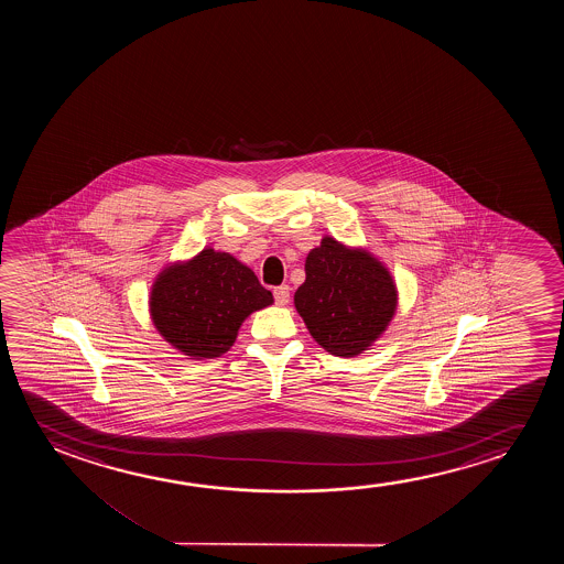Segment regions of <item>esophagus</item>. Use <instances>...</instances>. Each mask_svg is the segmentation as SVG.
<instances>
[{
  "mask_svg": "<svg viewBox=\"0 0 564 564\" xmlns=\"http://www.w3.org/2000/svg\"><path fill=\"white\" fill-rule=\"evenodd\" d=\"M273 299H275V304H279V306L289 304V299H291V289H289V285L275 286V289H273Z\"/></svg>",
  "mask_w": 564,
  "mask_h": 564,
  "instance_id": "esophagus-1",
  "label": "esophagus"
}]
</instances>
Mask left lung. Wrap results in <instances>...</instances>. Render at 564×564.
I'll list each match as a JSON object with an SVG mask.
<instances>
[{"label":"left lung","instance_id":"left-lung-1","mask_svg":"<svg viewBox=\"0 0 564 564\" xmlns=\"http://www.w3.org/2000/svg\"><path fill=\"white\" fill-rule=\"evenodd\" d=\"M294 306L329 355H362L393 319L399 294L391 273L364 248L324 237L306 258Z\"/></svg>","mask_w":564,"mask_h":564}]
</instances>
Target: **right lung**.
Returning a JSON list of instances; mask_svg holds the SVG:
<instances>
[{"label":"right lung","mask_w":564,"mask_h":564,"mask_svg":"<svg viewBox=\"0 0 564 564\" xmlns=\"http://www.w3.org/2000/svg\"><path fill=\"white\" fill-rule=\"evenodd\" d=\"M273 304L254 271L227 252L204 248L188 262L167 265L150 293V316L163 339L194 360L217 358L242 322Z\"/></svg>","instance_id":"right-lung-1"}]
</instances>
